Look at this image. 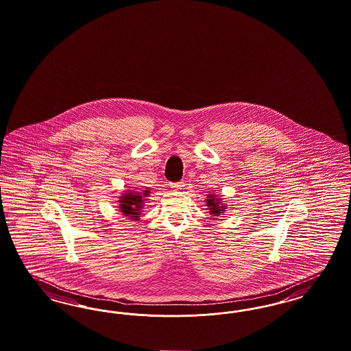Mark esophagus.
I'll use <instances>...</instances> for the list:
<instances>
[{"mask_svg":"<svg viewBox=\"0 0 351 351\" xmlns=\"http://www.w3.org/2000/svg\"><path fill=\"white\" fill-rule=\"evenodd\" d=\"M169 186L171 189H174V190H182L184 183L183 182H177V183H169Z\"/></svg>","mask_w":351,"mask_h":351,"instance_id":"obj_1","label":"esophagus"}]
</instances>
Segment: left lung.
I'll use <instances>...</instances> for the list:
<instances>
[{
	"label": "left lung",
	"mask_w": 351,
	"mask_h": 351,
	"mask_svg": "<svg viewBox=\"0 0 351 351\" xmlns=\"http://www.w3.org/2000/svg\"><path fill=\"white\" fill-rule=\"evenodd\" d=\"M206 203H207L209 213L213 215V216H220L226 210V206H223L221 203L220 197L216 194H208V199L206 200Z\"/></svg>",
	"instance_id": "left-lung-1"
}]
</instances>
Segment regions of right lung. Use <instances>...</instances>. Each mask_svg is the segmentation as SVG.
I'll list each match as a JSON object with an SVG mask.
<instances>
[{
  "label": "right lung",
  "mask_w": 351,
  "mask_h": 351,
  "mask_svg": "<svg viewBox=\"0 0 351 351\" xmlns=\"http://www.w3.org/2000/svg\"><path fill=\"white\" fill-rule=\"evenodd\" d=\"M149 191L144 190L141 191H125L118 200L119 210L123 213V216H129L131 220H139L141 210L143 208L144 197L148 196Z\"/></svg>",
  "instance_id": "add662e5"
}]
</instances>
